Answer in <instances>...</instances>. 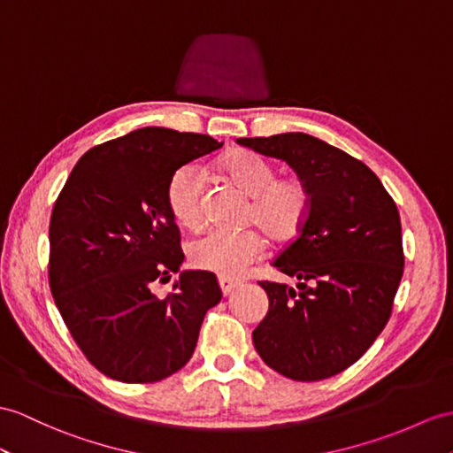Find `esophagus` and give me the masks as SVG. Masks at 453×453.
Here are the masks:
<instances>
[{
  "label": "esophagus",
  "mask_w": 453,
  "mask_h": 453,
  "mask_svg": "<svg viewBox=\"0 0 453 453\" xmlns=\"http://www.w3.org/2000/svg\"><path fill=\"white\" fill-rule=\"evenodd\" d=\"M242 282L240 280H233V279H226V277H219V286H220V292L223 296H228L233 290H236Z\"/></svg>",
  "instance_id": "obj_1"
}]
</instances>
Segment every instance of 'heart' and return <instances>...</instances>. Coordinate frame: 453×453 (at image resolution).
I'll return each instance as SVG.
<instances>
[{
    "label": "heart",
    "mask_w": 453,
    "mask_h": 453,
    "mask_svg": "<svg viewBox=\"0 0 453 453\" xmlns=\"http://www.w3.org/2000/svg\"><path fill=\"white\" fill-rule=\"evenodd\" d=\"M225 173L240 190L253 197L250 219L274 238H290L302 226L310 209V194L297 179H277L273 165L256 153H238L225 163ZM167 205L174 220L194 228L203 219V173L184 165L167 184ZM267 250V238L257 228L230 230L213 226L197 234L188 246L194 267L220 277H242Z\"/></svg>",
    "instance_id": "b5f03b06"
}]
</instances>
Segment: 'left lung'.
Listing matches in <instances>:
<instances>
[{
    "instance_id": "8db88e82",
    "label": "left lung",
    "mask_w": 453,
    "mask_h": 453,
    "mask_svg": "<svg viewBox=\"0 0 453 453\" xmlns=\"http://www.w3.org/2000/svg\"><path fill=\"white\" fill-rule=\"evenodd\" d=\"M236 143L288 163L310 194L300 234L273 261L297 284L259 282L269 311L253 346L292 380L334 377L390 319L403 274L398 207L365 163L315 136L284 132Z\"/></svg>"
}]
</instances>
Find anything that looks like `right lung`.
<instances>
[{
	"instance_id": "obj_1",
	"label": "right lung",
	"mask_w": 453,
	"mask_h": 453,
	"mask_svg": "<svg viewBox=\"0 0 453 453\" xmlns=\"http://www.w3.org/2000/svg\"><path fill=\"white\" fill-rule=\"evenodd\" d=\"M223 146L211 136L146 127L88 150L55 202L50 286L76 344L107 377L142 384L190 361L207 310L220 302L213 273L182 271L167 297L153 294L184 261L167 205L182 165Z\"/></svg>"
}]
</instances>
